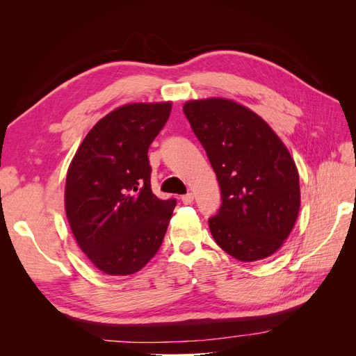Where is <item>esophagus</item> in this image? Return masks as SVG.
Returning a JSON list of instances; mask_svg holds the SVG:
<instances>
[{
    "mask_svg": "<svg viewBox=\"0 0 356 356\" xmlns=\"http://www.w3.org/2000/svg\"><path fill=\"white\" fill-rule=\"evenodd\" d=\"M181 200H182V203L190 204L193 200H195V195H193V193H187V195L181 196Z\"/></svg>",
    "mask_w": 356,
    "mask_h": 356,
    "instance_id": "obj_1",
    "label": "esophagus"
}]
</instances>
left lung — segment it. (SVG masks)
Listing matches in <instances>:
<instances>
[{
    "instance_id": "left-lung-1",
    "label": "left lung",
    "mask_w": 356,
    "mask_h": 356,
    "mask_svg": "<svg viewBox=\"0 0 356 356\" xmlns=\"http://www.w3.org/2000/svg\"><path fill=\"white\" fill-rule=\"evenodd\" d=\"M184 114L221 190L208 220L221 250L241 261L270 257L293 230L300 209L293 157L263 118L224 98L188 101Z\"/></svg>"
}]
</instances>
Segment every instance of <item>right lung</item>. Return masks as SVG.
Returning a JSON list of instances; mask_svg holds the SVG:
<instances>
[{"mask_svg": "<svg viewBox=\"0 0 356 356\" xmlns=\"http://www.w3.org/2000/svg\"><path fill=\"white\" fill-rule=\"evenodd\" d=\"M170 110V102L118 106L90 129L68 168L70 227L106 275L141 270L163 242L177 200L153 193L148 148Z\"/></svg>", "mask_w": 356, "mask_h": 356, "instance_id": "right-lung-1", "label": "right lung"}]
</instances>
